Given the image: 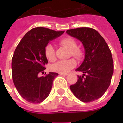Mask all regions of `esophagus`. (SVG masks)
Segmentation results:
<instances>
[{
	"instance_id": "esophagus-1",
	"label": "esophagus",
	"mask_w": 123,
	"mask_h": 123,
	"mask_svg": "<svg viewBox=\"0 0 123 123\" xmlns=\"http://www.w3.org/2000/svg\"><path fill=\"white\" fill-rule=\"evenodd\" d=\"M60 75H62V76H67V73H60Z\"/></svg>"
}]
</instances>
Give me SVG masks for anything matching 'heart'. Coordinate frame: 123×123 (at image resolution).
Returning <instances> with one entry per match:
<instances>
[{"label": "heart", "mask_w": 123, "mask_h": 123, "mask_svg": "<svg viewBox=\"0 0 123 123\" xmlns=\"http://www.w3.org/2000/svg\"><path fill=\"white\" fill-rule=\"evenodd\" d=\"M61 44L71 49L70 54L77 59L80 60L83 56V52L80 49L77 47V43L72 37H64L60 41ZM45 54L47 60L50 62L55 60V54L54 46L50 44L46 45L45 48ZM76 65V62L73 58L67 60H60L51 66L52 70L60 73H67Z\"/></svg>", "instance_id": "obj_1"}]
</instances>
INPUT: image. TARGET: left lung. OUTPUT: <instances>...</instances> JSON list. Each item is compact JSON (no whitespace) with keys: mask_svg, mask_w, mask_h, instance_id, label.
I'll return each mask as SVG.
<instances>
[{"mask_svg":"<svg viewBox=\"0 0 123 123\" xmlns=\"http://www.w3.org/2000/svg\"><path fill=\"white\" fill-rule=\"evenodd\" d=\"M82 42L84 60L76 71L78 81L70 86L73 94L79 100L91 102L100 98L110 84L113 74L112 55L106 42L98 32L90 28H78L66 31Z\"/></svg>","mask_w":123,"mask_h":123,"instance_id":"left-lung-1","label":"left lung"}]
</instances>
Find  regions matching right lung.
Masks as SVG:
<instances>
[{
	"label": "right lung",
	"instance_id": "obj_1",
	"mask_svg": "<svg viewBox=\"0 0 123 123\" xmlns=\"http://www.w3.org/2000/svg\"><path fill=\"white\" fill-rule=\"evenodd\" d=\"M64 32L42 27L32 28L15 49L12 61L13 81L18 93L30 103H41L50 93L53 81L58 74L50 72L41 77L38 74L43 73L48 63L45 54L46 45Z\"/></svg>",
	"mask_w": 123,
	"mask_h": 123
}]
</instances>
